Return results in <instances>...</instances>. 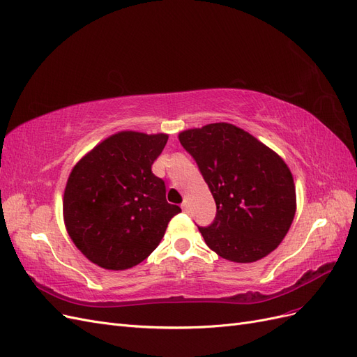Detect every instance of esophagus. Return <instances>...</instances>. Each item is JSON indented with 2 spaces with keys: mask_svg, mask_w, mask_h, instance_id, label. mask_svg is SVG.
I'll return each mask as SVG.
<instances>
[{
  "mask_svg": "<svg viewBox=\"0 0 357 357\" xmlns=\"http://www.w3.org/2000/svg\"><path fill=\"white\" fill-rule=\"evenodd\" d=\"M181 210H183V213H189V201L188 199L181 202Z\"/></svg>",
  "mask_w": 357,
  "mask_h": 357,
  "instance_id": "1",
  "label": "esophagus"
}]
</instances>
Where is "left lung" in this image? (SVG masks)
Instances as JSON below:
<instances>
[{
    "mask_svg": "<svg viewBox=\"0 0 357 357\" xmlns=\"http://www.w3.org/2000/svg\"><path fill=\"white\" fill-rule=\"evenodd\" d=\"M215 201V218L198 226L205 243L232 262L259 261L283 241L295 218L291 172L271 149L231 123L178 135Z\"/></svg>",
    "mask_w": 357,
    "mask_h": 357,
    "instance_id": "obj_1",
    "label": "left lung"
}]
</instances>
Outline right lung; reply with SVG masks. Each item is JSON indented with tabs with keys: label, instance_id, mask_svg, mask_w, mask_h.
Returning a JSON list of instances; mask_svg holds the SVG:
<instances>
[{
	"label": "right lung",
	"instance_id": "1",
	"mask_svg": "<svg viewBox=\"0 0 357 357\" xmlns=\"http://www.w3.org/2000/svg\"><path fill=\"white\" fill-rule=\"evenodd\" d=\"M167 134L123 131L104 139L71 171L63 219L79 250L105 269L143 262L181 211L168 204L165 181L152 172Z\"/></svg>",
	"mask_w": 357,
	"mask_h": 357
}]
</instances>
